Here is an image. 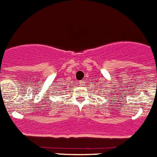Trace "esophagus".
I'll use <instances>...</instances> for the list:
<instances>
[{
    "label": "esophagus",
    "instance_id": "1",
    "mask_svg": "<svg viewBox=\"0 0 157 157\" xmlns=\"http://www.w3.org/2000/svg\"><path fill=\"white\" fill-rule=\"evenodd\" d=\"M84 83H85V82H84V81H79V85H83Z\"/></svg>",
    "mask_w": 157,
    "mask_h": 157
}]
</instances>
